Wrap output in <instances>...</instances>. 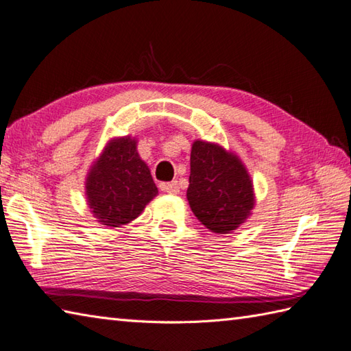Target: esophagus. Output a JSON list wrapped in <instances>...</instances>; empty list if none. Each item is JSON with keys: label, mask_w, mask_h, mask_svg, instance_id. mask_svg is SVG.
<instances>
[{"label": "esophagus", "mask_w": 351, "mask_h": 351, "mask_svg": "<svg viewBox=\"0 0 351 351\" xmlns=\"http://www.w3.org/2000/svg\"><path fill=\"white\" fill-rule=\"evenodd\" d=\"M162 191L169 193V195H178L180 193V187H178V182L173 181V182H169V184H161L160 185Z\"/></svg>", "instance_id": "obj_1"}]
</instances>
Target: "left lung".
I'll return each instance as SVG.
<instances>
[{"instance_id": "8db88e82", "label": "left lung", "mask_w": 351, "mask_h": 351, "mask_svg": "<svg viewBox=\"0 0 351 351\" xmlns=\"http://www.w3.org/2000/svg\"><path fill=\"white\" fill-rule=\"evenodd\" d=\"M187 200L197 220L219 235L240 228L256 202L253 181L240 156L205 140L191 145Z\"/></svg>"}]
</instances>
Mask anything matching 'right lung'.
Instances as JSON below:
<instances>
[{
	"instance_id": "obj_1",
	"label": "right lung",
	"mask_w": 351,
	"mask_h": 351,
	"mask_svg": "<svg viewBox=\"0 0 351 351\" xmlns=\"http://www.w3.org/2000/svg\"><path fill=\"white\" fill-rule=\"evenodd\" d=\"M137 143L131 136L113 137L87 171V205L96 221L107 228H121L136 220L158 195Z\"/></svg>"
}]
</instances>
